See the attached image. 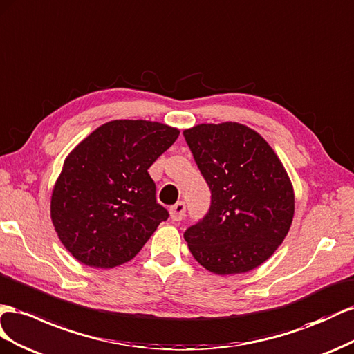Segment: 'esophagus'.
<instances>
[{
    "label": "esophagus",
    "instance_id": "esophagus-1",
    "mask_svg": "<svg viewBox=\"0 0 354 354\" xmlns=\"http://www.w3.org/2000/svg\"><path fill=\"white\" fill-rule=\"evenodd\" d=\"M185 215V203L184 201H178L176 205L170 207V218L171 221H180Z\"/></svg>",
    "mask_w": 354,
    "mask_h": 354
}]
</instances>
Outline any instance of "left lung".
Instances as JSON below:
<instances>
[{
    "mask_svg": "<svg viewBox=\"0 0 354 354\" xmlns=\"http://www.w3.org/2000/svg\"><path fill=\"white\" fill-rule=\"evenodd\" d=\"M210 188V207L184 239L200 266L240 274L266 262L285 240L295 210L281 161L255 130L239 123L198 124L184 132Z\"/></svg>",
    "mask_w": 354,
    "mask_h": 354,
    "instance_id": "1",
    "label": "left lung"
}]
</instances>
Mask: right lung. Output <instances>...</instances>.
I'll return each mask as SVG.
<instances>
[{
    "instance_id": "add662e5",
    "label": "right lung",
    "mask_w": 354,
    "mask_h": 354,
    "mask_svg": "<svg viewBox=\"0 0 354 354\" xmlns=\"http://www.w3.org/2000/svg\"><path fill=\"white\" fill-rule=\"evenodd\" d=\"M178 136V129L157 121L114 120L71 151L50 215L77 261L95 268L124 264L169 218L148 169Z\"/></svg>"
}]
</instances>
